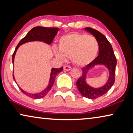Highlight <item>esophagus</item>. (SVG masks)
I'll use <instances>...</instances> for the list:
<instances>
[{
  "label": "esophagus",
  "mask_w": 133,
  "mask_h": 133,
  "mask_svg": "<svg viewBox=\"0 0 133 133\" xmlns=\"http://www.w3.org/2000/svg\"><path fill=\"white\" fill-rule=\"evenodd\" d=\"M63 70L65 71H70L71 70V68L69 66H65L64 67H63Z\"/></svg>",
  "instance_id": "1"
}]
</instances>
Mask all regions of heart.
<instances>
[{"label":"heart","instance_id":"b5f03b06","mask_svg":"<svg viewBox=\"0 0 133 133\" xmlns=\"http://www.w3.org/2000/svg\"><path fill=\"white\" fill-rule=\"evenodd\" d=\"M59 50H54L55 56L64 61L71 57L72 61L78 66H85L97 57L99 44L97 39L87 34L72 33L63 36L59 40Z\"/></svg>","mask_w":133,"mask_h":133}]
</instances>
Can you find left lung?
<instances>
[{
    "label": "left lung",
    "mask_w": 133,
    "mask_h": 133,
    "mask_svg": "<svg viewBox=\"0 0 133 133\" xmlns=\"http://www.w3.org/2000/svg\"><path fill=\"white\" fill-rule=\"evenodd\" d=\"M85 30L92 34L97 39L99 44V55L92 62L82 68V74L81 77L78 79L76 85L79 92L83 97L94 99L106 94L113 85L115 81L117 60L114 55L111 45L103 34L89 27L85 28ZM97 64H103L106 66L108 68L110 74L107 83L103 87L96 89L87 84L86 77L88 71Z\"/></svg>",
    "instance_id": "1"
}]
</instances>
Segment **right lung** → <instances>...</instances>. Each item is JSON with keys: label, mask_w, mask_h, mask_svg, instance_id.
Instances as JSON below:
<instances>
[{"label": "right lung", "mask_w": 133, "mask_h": 133, "mask_svg": "<svg viewBox=\"0 0 133 133\" xmlns=\"http://www.w3.org/2000/svg\"><path fill=\"white\" fill-rule=\"evenodd\" d=\"M58 31H59V28H46V27L43 26H36L34 27V28H32L31 30L28 32V34H27L19 42V43H18L17 46H16L15 51H14V53L12 54V65H14V57H15L16 52L17 51V49L19 48V47L21 46V45L26 42H28L32 41H41L47 43V44L50 45L51 43H52V42L53 41L54 38L55 37L56 34H57ZM62 70L63 67H61V68H52L51 69L50 81H49V84L48 86L46 87V88H45V90H43L42 91L38 92V93L31 94L29 93V92L25 91L23 90L20 87H19V88L23 94H25V95L27 96H28L29 97L36 99H41V98L45 97V96L48 94L49 91L50 90V89L51 88L52 86L53 85L56 76H57V74H59L60 72H61ZM12 76H13L14 80L15 81L14 74H12Z\"/></svg>", "instance_id": "add662e5"}]
</instances>
